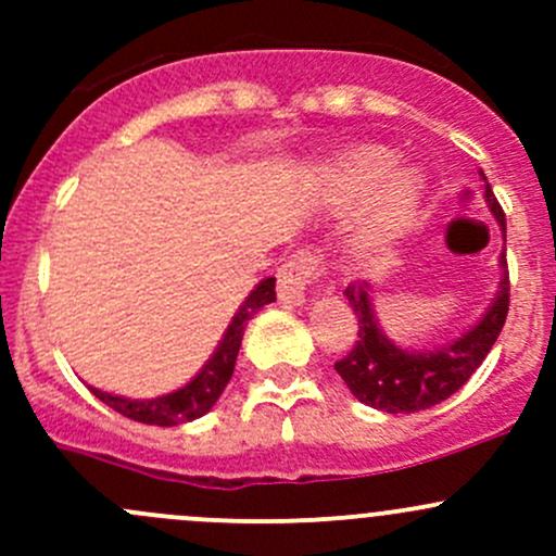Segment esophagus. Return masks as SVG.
Masks as SVG:
<instances>
[{"label":"esophagus","mask_w":556,"mask_h":556,"mask_svg":"<svg viewBox=\"0 0 556 556\" xmlns=\"http://www.w3.org/2000/svg\"><path fill=\"white\" fill-rule=\"evenodd\" d=\"M325 263L323 257L314 255V252H295L282 268H279V285L277 295L282 304L288 306H301L306 301V288L314 282V279L323 274Z\"/></svg>","instance_id":"obj_1"}]
</instances>
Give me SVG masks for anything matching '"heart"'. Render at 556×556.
Listing matches in <instances>:
<instances>
[{
    "label": "heart",
    "instance_id": "1",
    "mask_svg": "<svg viewBox=\"0 0 556 556\" xmlns=\"http://www.w3.org/2000/svg\"><path fill=\"white\" fill-rule=\"evenodd\" d=\"M323 188L336 210H363L355 252L363 261H382L419 226L425 210V174L397 164V153L377 142L352 144L328 161Z\"/></svg>",
    "mask_w": 556,
    "mask_h": 556
}]
</instances>
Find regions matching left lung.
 Returning <instances> with one entry per match:
<instances>
[{
    "instance_id": "left-lung-1",
    "label": "left lung",
    "mask_w": 556,
    "mask_h": 556,
    "mask_svg": "<svg viewBox=\"0 0 556 556\" xmlns=\"http://www.w3.org/2000/svg\"><path fill=\"white\" fill-rule=\"evenodd\" d=\"M484 201L495 220L501 223L506 239V215L486 182L484 172ZM352 312L357 314V341L346 357L336 363V371L350 387L352 395L366 406L387 414H414L435 406L454 395L476 368L490 355L492 344L501 336L508 314V263L506 252L501 255V282L495 299L486 312L454 341L433 346V350H403L387 339L374 312V288L368 282H352L344 290Z\"/></svg>"
}]
</instances>
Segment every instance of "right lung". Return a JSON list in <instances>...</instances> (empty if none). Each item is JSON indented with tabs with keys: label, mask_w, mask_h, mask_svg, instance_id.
<instances>
[{
	"label": "right lung",
	"mask_w": 556,
	"mask_h": 556,
	"mask_svg": "<svg viewBox=\"0 0 556 556\" xmlns=\"http://www.w3.org/2000/svg\"><path fill=\"white\" fill-rule=\"evenodd\" d=\"M274 282H277V279L266 277L255 285V290L247 295L244 304L239 306L237 314L231 317V323H228L217 350L212 352L210 361L201 366V371L195 374V377L185 387H179V390L166 392V395H159V397H144V401L142 397L112 395V392H102L97 390V387H91V392L99 397V401L106 403V406L115 408L117 414H123V417L142 425L174 428V425L193 422V419L204 417V414L215 406L217 397L223 395L226 384L231 382L239 346H242L244 328L252 319V314H257L263 306L277 301Z\"/></svg>",
	"instance_id": "obj_1"
}]
</instances>
